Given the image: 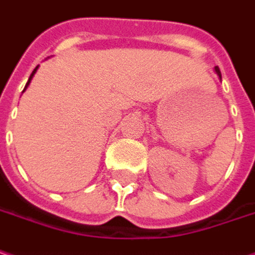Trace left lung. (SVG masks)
<instances>
[{
	"instance_id": "1",
	"label": "left lung",
	"mask_w": 255,
	"mask_h": 255,
	"mask_svg": "<svg viewBox=\"0 0 255 255\" xmlns=\"http://www.w3.org/2000/svg\"><path fill=\"white\" fill-rule=\"evenodd\" d=\"M215 72H217V73H218V76L221 78V70H219V68H218V66H217V68H215Z\"/></svg>"
}]
</instances>
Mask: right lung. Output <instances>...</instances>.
I'll return each mask as SVG.
<instances>
[{
  "instance_id": "1",
  "label": "right lung",
  "mask_w": 255,
  "mask_h": 255,
  "mask_svg": "<svg viewBox=\"0 0 255 255\" xmlns=\"http://www.w3.org/2000/svg\"><path fill=\"white\" fill-rule=\"evenodd\" d=\"M38 68V66H37ZM37 68L34 69V70H33V73H31V75H30V78H28V81H27V83H25V88H27V86H28V83H30V81H31V78H33V76H34V73H36V70H37ZM25 88H24V89H25ZM24 92V91H23Z\"/></svg>"
}]
</instances>
